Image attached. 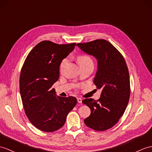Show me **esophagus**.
<instances>
[{
	"label": "esophagus",
	"instance_id": "34e87169",
	"mask_svg": "<svg viewBox=\"0 0 152 152\" xmlns=\"http://www.w3.org/2000/svg\"><path fill=\"white\" fill-rule=\"evenodd\" d=\"M77 102H78V103H79V104H81L82 103V99L80 98H77Z\"/></svg>",
	"mask_w": 152,
	"mask_h": 152
}]
</instances>
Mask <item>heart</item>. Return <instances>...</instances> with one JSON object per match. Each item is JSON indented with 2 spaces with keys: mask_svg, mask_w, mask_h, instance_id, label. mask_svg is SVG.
<instances>
[{
  "mask_svg": "<svg viewBox=\"0 0 152 152\" xmlns=\"http://www.w3.org/2000/svg\"><path fill=\"white\" fill-rule=\"evenodd\" d=\"M69 62L68 57L64 58L63 60L62 61L61 65H60V69L61 71H62L65 68V66L67 65ZM77 62L79 64L80 67L83 66H94V62L92 61L90 57L86 55H81L77 57Z\"/></svg>",
  "mask_w": 152,
  "mask_h": 152,
  "instance_id": "obj_1",
  "label": "heart"
}]
</instances>
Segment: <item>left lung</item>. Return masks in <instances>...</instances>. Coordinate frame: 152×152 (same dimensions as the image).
Instances as JSON below:
<instances>
[{
    "label": "left lung",
    "instance_id": "obj_1",
    "mask_svg": "<svg viewBox=\"0 0 152 152\" xmlns=\"http://www.w3.org/2000/svg\"><path fill=\"white\" fill-rule=\"evenodd\" d=\"M80 49L97 61L94 83L101 90L99 100L83 101L91 110L84 120L87 126L97 131L106 130L117 123L126 108L130 95L128 67L119 51L104 39L78 43Z\"/></svg>",
    "mask_w": 152,
    "mask_h": 152
}]
</instances>
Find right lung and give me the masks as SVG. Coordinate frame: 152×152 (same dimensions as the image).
I'll list each match as a JSON object with an SVG mask.
<instances>
[{"label":"right lung","instance_id":"right-lung-1","mask_svg":"<svg viewBox=\"0 0 152 152\" xmlns=\"http://www.w3.org/2000/svg\"><path fill=\"white\" fill-rule=\"evenodd\" d=\"M75 45L44 40L33 48L24 61L19 81L22 101L28 119L40 130L52 132L63 126L77 104L75 97H59L52 88L59 78L62 61Z\"/></svg>","mask_w":152,"mask_h":152}]
</instances>
